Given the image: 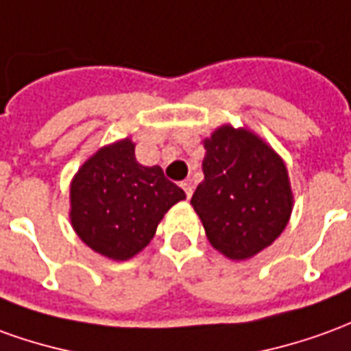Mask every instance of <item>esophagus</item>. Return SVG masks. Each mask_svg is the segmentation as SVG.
<instances>
[{
  "label": "esophagus",
  "mask_w": 351,
  "mask_h": 351,
  "mask_svg": "<svg viewBox=\"0 0 351 351\" xmlns=\"http://www.w3.org/2000/svg\"><path fill=\"white\" fill-rule=\"evenodd\" d=\"M180 186H182V190H184V193H186V197H188V199H190V197H192V192H193L192 184L188 182V180H184V182L180 184Z\"/></svg>",
  "instance_id": "1"
}]
</instances>
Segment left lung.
Wrapping results in <instances>:
<instances>
[{
	"label": "left lung",
	"mask_w": 351,
	"mask_h": 351,
	"mask_svg": "<svg viewBox=\"0 0 351 351\" xmlns=\"http://www.w3.org/2000/svg\"><path fill=\"white\" fill-rule=\"evenodd\" d=\"M205 150L193 209L215 249L234 261L251 258L276 241L291 217L285 163L258 136L232 127L215 131Z\"/></svg>",
	"instance_id": "obj_1"
}]
</instances>
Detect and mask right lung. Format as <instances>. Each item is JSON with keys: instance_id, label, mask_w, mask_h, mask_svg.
Segmentation results:
<instances>
[{"instance_id": "1", "label": "right lung", "mask_w": 351, "mask_h": 351, "mask_svg": "<svg viewBox=\"0 0 351 351\" xmlns=\"http://www.w3.org/2000/svg\"><path fill=\"white\" fill-rule=\"evenodd\" d=\"M70 197L72 226L83 241L108 258L127 261L150 243L159 220L186 193L161 167L141 165L125 138L77 171Z\"/></svg>"}]
</instances>
